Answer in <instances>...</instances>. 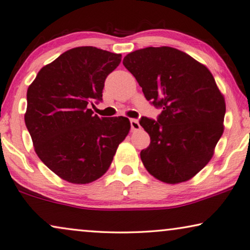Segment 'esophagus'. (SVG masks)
<instances>
[{
  "instance_id": "1",
  "label": "esophagus",
  "mask_w": 250,
  "mask_h": 250,
  "mask_svg": "<svg viewBox=\"0 0 250 250\" xmlns=\"http://www.w3.org/2000/svg\"><path fill=\"white\" fill-rule=\"evenodd\" d=\"M130 127H131V129H133V130H138V129H140V124H139L138 120L131 119V120H130Z\"/></svg>"
}]
</instances>
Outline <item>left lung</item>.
I'll use <instances>...</instances> for the list:
<instances>
[{"label": "left lung", "mask_w": 250, "mask_h": 250, "mask_svg": "<svg viewBox=\"0 0 250 250\" xmlns=\"http://www.w3.org/2000/svg\"><path fill=\"white\" fill-rule=\"evenodd\" d=\"M123 64L145 98L162 109L157 121H139L151 140L140 152L145 167L167 184L190 180L212 158L224 129L225 101L212 74L169 46L134 51Z\"/></svg>", "instance_id": "obj_1"}]
</instances>
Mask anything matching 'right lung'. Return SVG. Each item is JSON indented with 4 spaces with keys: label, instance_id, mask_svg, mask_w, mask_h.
<instances>
[{
    "label": "right lung",
    "instance_id": "right-lung-1",
    "mask_svg": "<svg viewBox=\"0 0 250 250\" xmlns=\"http://www.w3.org/2000/svg\"><path fill=\"white\" fill-rule=\"evenodd\" d=\"M122 55L79 46L40 69L27 90L25 123L38 157L73 184L98 180L110 167L130 129L127 117H99L89 109L102 101L107 75Z\"/></svg>",
    "mask_w": 250,
    "mask_h": 250
}]
</instances>
